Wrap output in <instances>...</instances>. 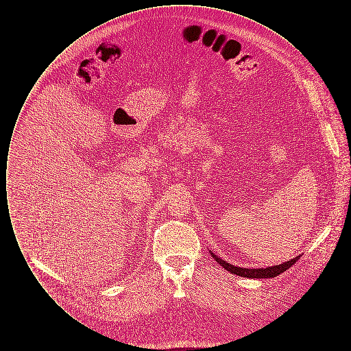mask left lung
Wrapping results in <instances>:
<instances>
[{
	"label": "left lung",
	"instance_id": "obj_1",
	"mask_svg": "<svg viewBox=\"0 0 351 351\" xmlns=\"http://www.w3.org/2000/svg\"><path fill=\"white\" fill-rule=\"evenodd\" d=\"M212 256L216 259V262H218L222 267L225 268L226 271L232 272L234 275H238V276H243V278H251V279H265V278H275L280 274H283L284 271H287L288 268L292 267L299 259L300 256H296L288 262H285L283 265H276V266H271L267 268H242L235 267L230 263H226L225 261H222L221 258H218L217 255H215L213 252H210Z\"/></svg>",
	"mask_w": 351,
	"mask_h": 351
}]
</instances>
